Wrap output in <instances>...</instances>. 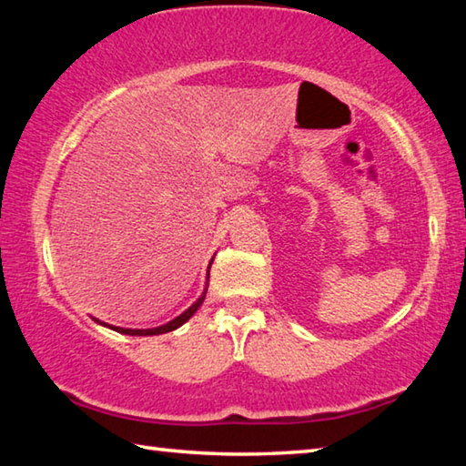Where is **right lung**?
Here are the masks:
<instances>
[{
	"label": "right lung",
	"mask_w": 466,
	"mask_h": 466,
	"mask_svg": "<svg viewBox=\"0 0 466 466\" xmlns=\"http://www.w3.org/2000/svg\"><path fill=\"white\" fill-rule=\"evenodd\" d=\"M208 275H209V273H208ZM205 291H208V289H205ZM205 291H203V296H201L199 299H197V302L191 306V309H187L183 314H180V317H177L175 320L167 322V325H162V327H156V329H121V327H110V325H105V322H100V325H105V327H108V329H115L116 333H123V335H137V337L170 333V330H175V329H178L180 325H185V322L193 317V314L197 312V309H199V306L203 304V299H205Z\"/></svg>",
	"instance_id": "obj_1"
}]
</instances>
